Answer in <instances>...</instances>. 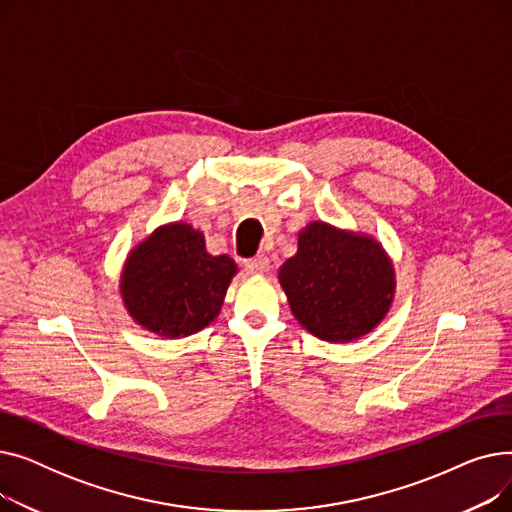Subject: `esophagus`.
<instances>
[{"mask_svg":"<svg viewBox=\"0 0 512 512\" xmlns=\"http://www.w3.org/2000/svg\"><path fill=\"white\" fill-rule=\"evenodd\" d=\"M245 270L249 274H265L267 270H270V259H267L265 255H257L253 259H247L245 261Z\"/></svg>","mask_w":512,"mask_h":512,"instance_id":"esophagus-1","label":"esophagus"}]
</instances>
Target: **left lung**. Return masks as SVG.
I'll list each match as a JSON object with an SVG mask.
<instances>
[{
  "mask_svg": "<svg viewBox=\"0 0 512 512\" xmlns=\"http://www.w3.org/2000/svg\"><path fill=\"white\" fill-rule=\"evenodd\" d=\"M280 284L299 324L328 342L369 334L390 311L394 265L375 238L311 222L297 255L280 267Z\"/></svg>",
  "mask_w": 512,
  "mask_h": 512,
  "instance_id": "1",
  "label": "left lung"
}]
</instances>
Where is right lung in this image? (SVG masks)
<instances>
[{"mask_svg":"<svg viewBox=\"0 0 512 512\" xmlns=\"http://www.w3.org/2000/svg\"><path fill=\"white\" fill-rule=\"evenodd\" d=\"M234 274L236 263L228 255H209L205 236L176 222L130 251L120 292L139 326L164 338H184L218 317Z\"/></svg>","mask_w":512,"mask_h":512,"instance_id":"add662e5","label":"right lung"}]
</instances>
